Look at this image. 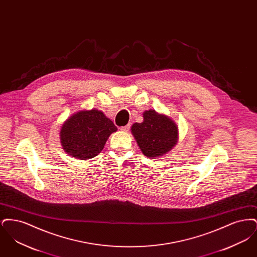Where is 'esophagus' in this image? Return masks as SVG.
<instances>
[{"mask_svg":"<svg viewBox=\"0 0 257 257\" xmlns=\"http://www.w3.org/2000/svg\"><path fill=\"white\" fill-rule=\"evenodd\" d=\"M130 127H131V124H127L126 126H122L120 127V130L123 132H128L130 130Z\"/></svg>","mask_w":257,"mask_h":257,"instance_id":"34e87169","label":"esophagus"}]
</instances>
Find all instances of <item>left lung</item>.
I'll return each instance as SVG.
<instances>
[{"instance_id": "8db88e82", "label": "left lung", "mask_w": 257, "mask_h": 257, "mask_svg": "<svg viewBox=\"0 0 257 257\" xmlns=\"http://www.w3.org/2000/svg\"><path fill=\"white\" fill-rule=\"evenodd\" d=\"M131 130L142 152L149 158H156L169 152L178 139L176 124L154 110H146L144 121L133 124Z\"/></svg>"}]
</instances>
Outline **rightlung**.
Wrapping results in <instances>:
<instances>
[{"label": "right lung", "mask_w": 257, "mask_h": 257, "mask_svg": "<svg viewBox=\"0 0 257 257\" xmlns=\"http://www.w3.org/2000/svg\"><path fill=\"white\" fill-rule=\"evenodd\" d=\"M116 130L101 110H80L63 123L61 146L72 157L90 159L102 151L110 135Z\"/></svg>", "instance_id": "obj_1"}]
</instances>
